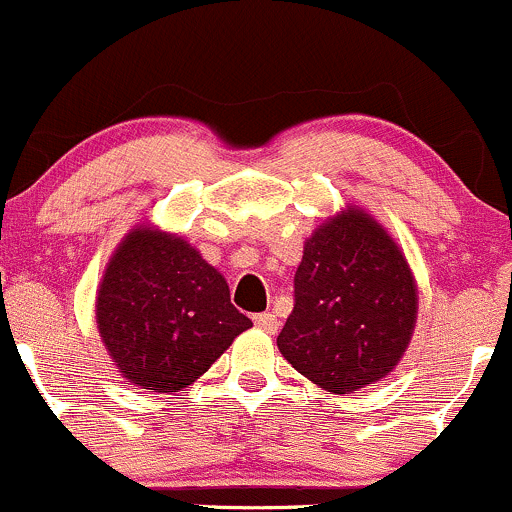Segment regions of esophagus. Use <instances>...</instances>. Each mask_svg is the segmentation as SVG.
Here are the masks:
<instances>
[{"instance_id": "esophagus-1", "label": "esophagus", "mask_w": 512, "mask_h": 512, "mask_svg": "<svg viewBox=\"0 0 512 512\" xmlns=\"http://www.w3.org/2000/svg\"><path fill=\"white\" fill-rule=\"evenodd\" d=\"M254 324L258 326V329L266 331V333H275V331H278V326H280V324H278V317H275V314H271V312L256 314Z\"/></svg>"}]
</instances>
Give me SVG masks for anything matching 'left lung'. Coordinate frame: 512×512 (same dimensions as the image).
<instances>
[{
    "instance_id": "1",
    "label": "left lung",
    "mask_w": 512,
    "mask_h": 512,
    "mask_svg": "<svg viewBox=\"0 0 512 512\" xmlns=\"http://www.w3.org/2000/svg\"><path fill=\"white\" fill-rule=\"evenodd\" d=\"M416 317L418 285L401 246L370 212L346 205L304 241L278 348L317 387L353 394L399 365Z\"/></svg>"
}]
</instances>
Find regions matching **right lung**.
<instances>
[{"label": "right lung", "instance_id": "right-lung-1", "mask_svg": "<svg viewBox=\"0 0 512 512\" xmlns=\"http://www.w3.org/2000/svg\"><path fill=\"white\" fill-rule=\"evenodd\" d=\"M96 329L118 372L140 389L181 392L251 329L225 275L181 234L135 225L96 292Z\"/></svg>", "mask_w": 512, "mask_h": 512}]
</instances>
